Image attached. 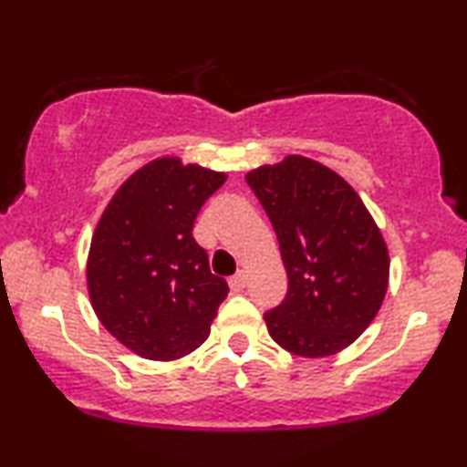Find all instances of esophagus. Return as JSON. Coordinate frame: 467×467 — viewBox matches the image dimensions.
Listing matches in <instances>:
<instances>
[{"label":"esophagus","mask_w":467,"mask_h":467,"mask_svg":"<svg viewBox=\"0 0 467 467\" xmlns=\"http://www.w3.org/2000/svg\"><path fill=\"white\" fill-rule=\"evenodd\" d=\"M228 283H230V289H233V291H244L245 283H248V274H245V272L234 274V276L230 278Z\"/></svg>","instance_id":"34e87169"}]
</instances>
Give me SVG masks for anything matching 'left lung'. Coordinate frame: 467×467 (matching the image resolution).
Instances as JSON below:
<instances>
[{"mask_svg": "<svg viewBox=\"0 0 467 467\" xmlns=\"http://www.w3.org/2000/svg\"><path fill=\"white\" fill-rule=\"evenodd\" d=\"M280 244L289 289L265 313L272 339L319 358L355 344L389 285V252L363 200L322 162L289 154L245 173Z\"/></svg>", "mask_w": 467, "mask_h": 467, "instance_id": "8db88e82", "label": "left lung"}]
</instances>
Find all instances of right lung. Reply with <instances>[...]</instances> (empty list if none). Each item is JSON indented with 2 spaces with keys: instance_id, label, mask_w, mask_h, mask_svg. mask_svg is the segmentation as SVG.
Instances as JSON below:
<instances>
[{
  "instance_id": "1",
  "label": "right lung",
  "mask_w": 467,
  "mask_h": 467,
  "mask_svg": "<svg viewBox=\"0 0 467 467\" xmlns=\"http://www.w3.org/2000/svg\"><path fill=\"white\" fill-rule=\"evenodd\" d=\"M226 182L178 156H161L115 191L95 226L87 289L99 322L134 355L173 361L211 333L226 280L211 274L193 222Z\"/></svg>"
}]
</instances>
